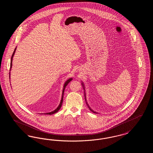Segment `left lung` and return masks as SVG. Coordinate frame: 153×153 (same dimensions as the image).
<instances>
[{
  "instance_id": "left-lung-1",
  "label": "left lung",
  "mask_w": 153,
  "mask_h": 153,
  "mask_svg": "<svg viewBox=\"0 0 153 153\" xmlns=\"http://www.w3.org/2000/svg\"><path fill=\"white\" fill-rule=\"evenodd\" d=\"M82 87H83V89H84V90L85 89V88H84V84H83V83H82ZM84 95H85V100H86V98H85V91H84ZM87 102V104L88 107V108H89V109H90L92 112H94V113H96V112H95V111H94L92 109H91L90 107H89V106L88 105V104L87 102ZM97 114V113H96Z\"/></svg>"
}]
</instances>
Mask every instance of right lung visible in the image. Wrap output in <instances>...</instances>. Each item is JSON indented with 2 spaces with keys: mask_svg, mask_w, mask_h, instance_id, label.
I'll return each instance as SVG.
<instances>
[{
  "mask_svg": "<svg viewBox=\"0 0 153 153\" xmlns=\"http://www.w3.org/2000/svg\"><path fill=\"white\" fill-rule=\"evenodd\" d=\"M15 50H16V48L15 49L14 51L13 52V55H12V57H11V63H10V69H11V67H12V61H13V56H14V55ZM72 80V78H71V79H69V80H68L67 81H66L65 83V84H64V86L63 91H62V97H61V102H60V103H59V106H58V107H57V109H55L54 111H52V112H49V113H46V114H46V115H52V114H54V113H56L57 112H58V111H59V109L61 108V105H62V102H63L64 93V91H65V89L66 87L67 86V85L69 84V82H70V81H71Z\"/></svg>",
  "mask_w": 153,
  "mask_h": 153,
  "instance_id": "right-lung-1",
  "label": "right lung"
}]
</instances>
